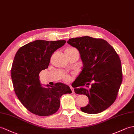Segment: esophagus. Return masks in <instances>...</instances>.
Here are the masks:
<instances>
[{"label":"esophagus","instance_id":"esophagus-1","mask_svg":"<svg viewBox=\"0 0 134 134\" xmlns=\"http://www.w3.org/2000/svg\"><path fill=\"white\" fill-rule=\"evenodd\" d=\"M70 88H71V91H72V94H74V88L72 87H71V86H70Z\"/></svg>","mask_w":134,"mask_h":134}]
</instances>
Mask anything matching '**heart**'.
I'll use <instances>...</instances> for the list:
<instances>
[{
  "instance_id": "1",
  "label": "heart",
  "mask_w": 134,
  "mask_h": 134,
  "mask_svg": "<svg viewBox=\"0 0 134 134\" xmlns=\"http://www.w3.org/2000/svg\"><path fill=\"white\" fill-rule=\"evenodd\" d=\"M74 49H73V48L67 49H66V52H70V51H71L74 50ZM64 81L66 82H70V80H71V77H70V76H68V75H65V76H64Z\"/></svg>"
}]
</instances>
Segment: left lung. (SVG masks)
<instances>
[{
    "label": "left lung",
    "instance_id": "left-lung-1",
    "mask_svg": "<svg viewBox=\"0 0 134 134\" xmlns=\"http://www.w3.org/2000/svg\"><path fill=\"white\" fill-rule=\"evenodd\" d=\"M67 43L77 49L83 64L82 72L72 84L76 94L89 99V103L80 110L90 114L100 113L114 103L122 82L119 55L102 39L86 36L70 39ZM90 82L93 83L89 88Z\"/></svg>",
    "mask_w": 134,
    "mask_h": 134
}]
</instances>
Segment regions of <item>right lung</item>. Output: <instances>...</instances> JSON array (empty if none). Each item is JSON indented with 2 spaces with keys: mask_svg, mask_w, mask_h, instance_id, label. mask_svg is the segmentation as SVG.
<instances>
[{
  "mask_svg": "<svg viewBox=\"0 0 134 134\" xmlns=\"http://www.w3.org/2000/svg\"><path fill=\"white\" fill-rule=\"evenodd\" d=\"M66 43V40H36L18 49L11 67V79L19 100L27 109L38 116L57 113L60 98L72 91L67 85L57 83L42 87L39 73L48 68L52 54Z\"/></svg>",
  "mask_w": 134,
  "mask_h": 134,
  "instance_id": "obj_1",
  "label": "right lung"
}]
</instances>
